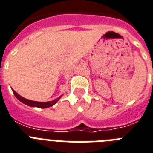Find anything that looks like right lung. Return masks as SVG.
<instances>
[{
  "label": "right lung",
  "mask_w": 153,
  "mask_h": 153,
  "mask_svg": "<svg viewBox=\"0 0 153 153\" xmlns=\"http://www.w3.org/2000/svg\"><path fill=\"white\" fill-rule=\"evenodd\" d=\"M12 92H13V94H14V95L16 96V97L22 103H23L25 105H28V106L37 107V108H46L52 107L53 105H55L56 103L59 100V98L61 97H59L56 98L55 100H52V101H48V102H38V101H33V100H27L26 98L21 97L20 95H19V94H17L15 90H13V89H12Z\"/></svg>",
  "instance_id": "obj_1"
}]
</instances>
